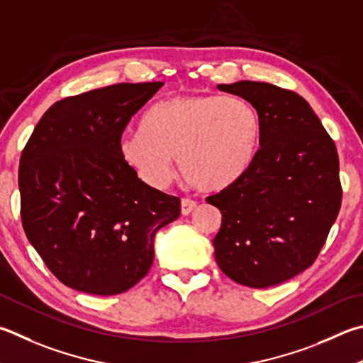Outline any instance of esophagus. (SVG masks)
I'll list each match as a JSON object with an SVG mask.
<instances>
[{
	"instance_id": "obj_1",
	"label": "esophagus",
	"mask_w": 363,
	"mask_h": 363,
	"mask_svg": "<svg viewBox=\"0 0 363 363\" xmlns=\"http://www.w3.org/2000/svg\"><path fill=\"white\" fill-rule=\"evenodd\" d=\"M195 208H196V203L192 201V200L184 199V200L181 201V214H182V216H189Z\"/></svg>"
}]
</instances>
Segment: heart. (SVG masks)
Returning <instances> with one entry per match:
<instances>
[{
  "instance_id": "heart-1",
  "label": "heart",
  "mask_w": 363,
  "mask_h": 363,
  "mask_svg": "<svg viewBox=\"0 0 363 363\" xmlns=\"http://www.w3.org/2000/svg\"><path fill=\"white\" fill-rule=\"evenodd\" d=\"M260 133V117L245 100L177 95L144 111L138 131L123 136L118 149L149 186L167 187L176 159L187 184L216 192L246 173Z\"/></svg>"
}]
</instances>
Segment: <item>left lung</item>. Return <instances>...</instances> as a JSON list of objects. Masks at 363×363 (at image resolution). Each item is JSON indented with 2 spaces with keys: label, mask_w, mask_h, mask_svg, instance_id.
<instances>
[{
  "label": "left lung",
  "mask_w": 363,
  "mask_h": 363,
  "mask_svg": "<svg viewBox=\"0 0 363 363\" xmlns=\"http://www.w3.org/2000/svg\"><path fill=\"white\" fill-rule=\"evenodd\" d=\"M217 89L245 98L262 123L247 171L208 203L222 213L216 262L238 284H281L313 265L341 206L337 147L305 98L267 82Z\"/></svg>",
  "instance_id": "obj_1"
}]
</instances>
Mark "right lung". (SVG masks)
<instances>
[{"instance_id": "1", "label": "right lung", "mask_w": 363, "mask_h": 363, "mask_svg": "<svg viewBox=\"0 0 363 363\" xmlns=\"http://www.w3.org/2000/svg\"><path fill=\"white\" fill-rule=\"evenodd\" d=\"M162 82L116 84L45 111L21 157L26 238L65 286L128 291L154 262L157 230L181 214L177 196L147 186L121 155L123 128Z\"/></svg>"}]
</instances>
